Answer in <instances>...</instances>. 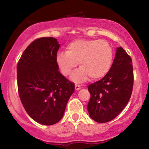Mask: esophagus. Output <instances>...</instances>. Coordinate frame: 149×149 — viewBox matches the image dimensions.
<instances>
[{
    "label": "esophagus",
    "instance_id": "esophagus-1",
    "mask_svg": "<svg viewBox=\"0 0 149 149\" xmlns=\"http://www.w3.org/2000/svg\"><path fill=\"white\" fill-rule=\"evenodd\" d=\"M75 89H76V90H80V86L79 85H75Z\"/></svg>",
    "mask_w": 149,
    "mask_h": 149
}]
</instances>
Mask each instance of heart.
<instances>
[{
    "label": "heart",
    "mask_w": 149,
    "mask_h": 149,
    "mask_svg": "<svg viewBox=\"0 0 149 149\" xmlns=\"http://www.w3.org/2000/svg\"><path fill=\"white\" fill-rule=\"evenodd\" d=\"M113 49L107 41L100 39H78L59 52L56 60L64 76L72 74L79 64L80 68L73 74L75 82H83L90 77L92 80L102 78L110 70L113 60Z\"/></svg>",
    "instance_id": "1"
}]
</instances>
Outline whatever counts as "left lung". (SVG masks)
<instances>
[{
  "instance_id": "1",
  "label": "left lung",
  "mask_w": 149,
  "mask_h": 149,
  "mask_svg": "<svg viewBox=\"0 0 149 149\" xmlns=\"http://www.w3.org/2000/svg\"><path fill=\"white\" fill-rule=\"evenodd\" d=\"M133 83L132 60L122 47H118L107 74L88 88L91 95L88 104L91 118L100 123L115 118L129 102Z\"/></svg>"
}]
</instances>
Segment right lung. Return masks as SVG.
<instances>
[{"label":"right lung","mask_w":149,"mask_h":149,"mask_svg":"<svg viewBox=\"0 0 149 149\" xmlns=\"http://www.w3.org/2000/svg\"><path fill=\"white\" fill-rule=\"evenodd\" d=\"M57 39H36L22 53L17 66V87L22 105L38 123L52 125L62 118L75 90L74 83L59 73Z\"/></svg>","instance_id":"add662e5"}]
</instances>
